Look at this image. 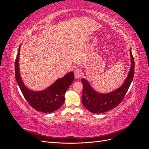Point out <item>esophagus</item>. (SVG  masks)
<instances>
[{"label":"esophagus","instance_id":"1","mask_svg":"<svg viewBox=\"0 0 149 149\" xmlns=\"http://www.w3.org/2000/svg\"><path fill=\"white\" fill-rule=\"evenodd\" d=\"M74 77L75 78H79L82 75V71L79 68H76L74 71Z\"/></svg>","mask_w":149,"mask_h":149}]
</instances>
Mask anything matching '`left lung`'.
I'll return each instance as SVG.
<instances>
[{"instance_id":"1","label":"left lung","mask_w":149,"mask_h":149,"mask_svg":"<svg viewBox=\"0 0 149 149\" xmlns=\"http://www.w3.org/2000/svg\"><path fill=\"white\" fill-rule=\"evenodd\" d=\"M131 57V66L127 78L123 85L115 91L102 94L96 91L86 79H81L83 85L82 103L83 106L93 113H102L118 106L124 99L131 84L134 74V60L131 49H130Z\"/></svg>"}]
</instances>
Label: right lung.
Here are the masks:
<instances>
[{
  "label": "right lung",
  "mask_w": 149,
  "mask_h": 149,
  "mask_svg": "<svg viewBox=\"0 0 149 149\" xmlns=\"http://www.w3.org/2000/svg\"><path fill=\"white\" fill-rule=\"evenodd\" d=\"M20 47L15 62V79L25 100L36 111L51 113L58 110L65 101V94L74 81L73 72L57 79L50 86L40 91H33L26 88L22 81L19 70Z\"/></svg>",
  "instance_id": "obj_1"
}]
</instances>
